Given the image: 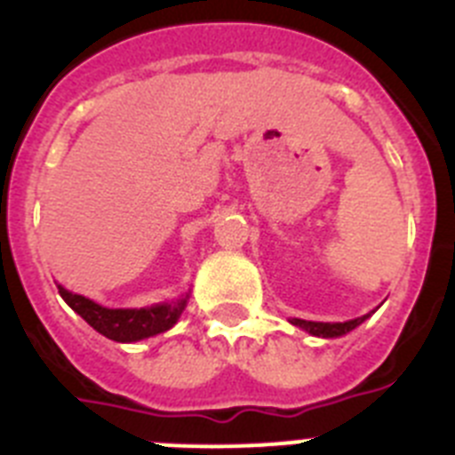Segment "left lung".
<instances>
[{"mask_svg": "<svg viewBox=\"0 0 455 455\" xmlns=\"http://www.w3.org/2000/svg\"><path fill=\"white\" fill-rule=\"evenodd\" d=\"M369 316H371V315L357 316V319L344 321V323H321V321H305V319H289V321H291L293 325L303 328V331L309 332V335L325 337V339H331V337H341V335H347V332H351L353 328H357L360 323H364Z\"/></svg>", "mask_w": 455, "mask_h": 455, "instance_id": "8db88e82", "label": "left lung"}]
</instances>
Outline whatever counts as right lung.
<instances>
[{
	"label": "right lung",
	"mask_w": 455,
	"mask_h": 455,
	"mask_svg": "<svg viewBox=\"0 0 455 455\" xmlns=\"http://www.w3.org/2000/svg\"><path fill=\"white\" fill-rule=\"evenodd\" d=\"M61 299L70 305L92 331H98L100 335L108 337L114 341H139L155 337L159 332L171 331L172 325L178 323L180 315L187 307L188 293L180 300H171V303H159L152 307H134V309H111L102 307L95 300L79 296V293L68 291L66 287L56 284Z\"/></svg>",
	"instance_id": "1"
}]
</instances>
